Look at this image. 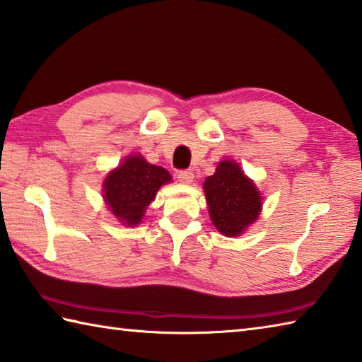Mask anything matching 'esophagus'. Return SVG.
Listing matches in <instances>:
<instances>
[{
  "instance_id": "obj_1",
  "label": "esophagus",
  "mask_w": 362,
  "mask_h": 362,
  "mask_svg": "<svg viewBox=\"0 0 362 362\" xmlns=\"http://www.w3.org/2000/svg\"><path fill=\"white\" fill-rule=\"evenodd\" d=\"M194 179V174L191 169H183V171H179L177 173V180H179L180 183H191Z\"/></svg>"
}]
</instances>
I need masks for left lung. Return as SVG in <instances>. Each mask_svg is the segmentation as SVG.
<instances>
[{
	"label": "left lung",
	"instance_id": "1",
	"mask_svg": "<svg viewBox=\"0 0 362 362\" xmlns=\"http://www.w3.org/2000/svg\"><path fill=\"white\" fill-rule=\"evenodd\" d=\"M204 189L211 221L224 235H240L259 216L262 197L237 163H219L216 173L205 179Z\"/></svg>",
	"mask_w": 362,
	"mask_h": 362
}]
</instances>
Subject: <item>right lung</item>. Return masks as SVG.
<instances>
[{"mask_svg": "<svg viewBox=\"0 0 362 362\" xmlns=\"http://www.w3.org/2000/svg\"><path fill=\"white\" fill-rule=\"evenodd\" d=\"M169 180L166 169L151 165L141 155H132L106 177L105 201L119 221L136 226L158 188Z\"/></svg>", "mask_w": 362, "mask_h": 362, "instance_id": "right-lung-1", "label": "right lung"}]
</instances>
